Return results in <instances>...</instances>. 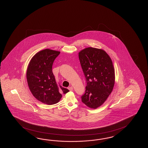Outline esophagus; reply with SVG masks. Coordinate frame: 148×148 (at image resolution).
Wrapping results in <instances>:
<instances>
[{"instance_id":"1","label":"esophagus","mask_w":148,"mask_h":148,"mask_svg":"<svg viewBox=\"0 0 148 148\" xmlns=\"http://www.w3.org/2000/svg\"><path fill=\"white\" fill-rule=\"evenodd\" d=\"M68 89L70 91H73V87L72 86H71V87H69Z\"/></svg>"}]
</instances>
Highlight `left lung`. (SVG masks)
I'll return each instance as SVG.
<instances>
[{
    "mask_svg": "<svg viewBox=\"0 0 148 148\" xmlns=\"http://www.w3.org/2000/svg\"><path fill=\"white\" fill-rule=\"evenodd\" d=\"M79 58L87 82L82 102L91 109H96L113 91L115 79L113 62L105 51L92 47L80 51Z\"/></svg>",
    "mask_w": 148,
    "mask_h": 148,
    "instance_id": "left-lung-1",
    "label": "left lung"
}]
</instances>
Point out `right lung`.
<instances>
[{"label":"right lung","mask_w":148,"mask_h":148,"mask_svg":"<svg viewBox=\"0 0 148 148\" xmlns=\"http://www.w3.org/2000/svg\"><path fill=\"white\" fill-rule=\"evenodd\" d=\"M60 51L49 49L40 51L32 57L26 71L28 87L37 100L47 105L57 104L62 98L59 90H69L58 85L52 73V65Z\"/></svg>","instance_id":"1"}]
</instances>
